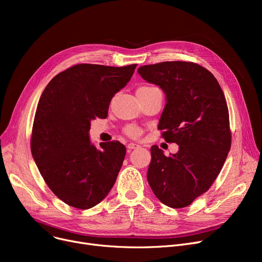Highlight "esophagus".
Masks as SVG:
<instances>
[{
    "label": "esophagus",
    "mask_w": 262,
    "mask_h": 262,
    "mask_svg": "<svg viewBox=\"0 0 262 262\" xmlns=\"http://www.w3.org/2000/svg\"><path fill=\"white\" fill-rule=\"evenodd\" d=\"M138 147H140V145H139L138 143H134V142H130V143H128V144H127V148H129V149L138 148Z\"/></svg>",
    "instance_id": "34e87169"
}]
</instances>
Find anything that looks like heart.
<instances>
[{
	"label": "heart",
	"mask_w": 262,
	"mask_h": 262,
	"mask_svg": "<svg viewBox=\"0 0 262 262\" xmlns=\"http://www.w3.org/2000/svg\"><path fill=\"white\" fill-rule=\"evenodd\" d=\"M141 88H147V87H141ZM125 133H126L128 136H130V137H137V136L140 135V129H139L138 127L130 125V126H127V127L125 128Z\"/></svg>",
	"instance_id": "heart-1"
}]
</instances>
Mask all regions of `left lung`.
Here are the masks:
<instances>
[{
	"label": "left lung",
	"instance_id": "left-lung-1",
	"mask_svg": "<svg viewBox=\"0 0 262 262\" xmlns=\"http://www.w3.org/2000/svg\"><path fill=\"white\" fill-rule=\"evenodd\" d=\"M138 73L166 95L158 129L167 142L178 145L168 157L157 145L150 147L147 182L161 203L186 207L209 189L230 149L224 93L207 69L193 62L147 64Z\"/></svg>",
	"mask_w": 262,
	"mask_h": 262
}]
</instances>
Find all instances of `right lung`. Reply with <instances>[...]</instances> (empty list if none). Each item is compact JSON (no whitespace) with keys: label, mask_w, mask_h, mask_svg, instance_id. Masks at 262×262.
Segmentation results:
<instances>
[{"label":"right lung","mask_w":262,"mask_h":262,"mask_svg":"<svg viewBox=\"0 0 262 262\" xmlns=\"http://www.w3.org/2000/svg\"><path fill=\"white\" fill-rule=\"evenodd\" d=\"M137 64L81 63L49 82L36 110L32 155L54 194L78 209L102 202L114 187L126 148L119 141L91 142V121L107 117L114 95L127 85Z\"/></svg>","instance_id":"1"}]
</instances>
